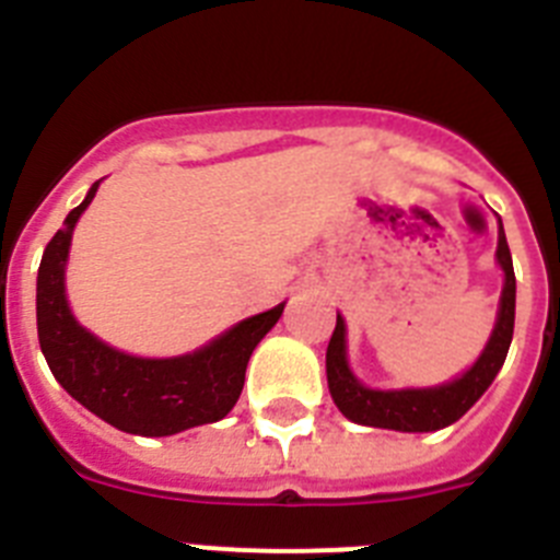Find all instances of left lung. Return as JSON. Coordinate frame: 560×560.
I'll return each mask as SVG.
<instances>
[{
    "instance_id": "1",
    "label": "left lung",
    "mask_w": 560,
    "mask_h": 560,
    "mask_svg": "<svg viewBox=\"0 0 560 560\" xmlns=\"http://www.w3.org/2000/svg\"><path fill=\"white\" fill-rule=\"evenodd\" d=\"M497 260L504 271L502 296L493 334L485 345L482 355L465 370L459 378L427 389H370L364 387L348 364V339H345V319L336 314V328L325 353L328 370V389L339 412L353 423L375 429H395V432H438L454 420L463 418L468 409L482 398L502 370L513 339V319H516V275L513 257L508 249L502 221H499Z\"/></svg>"
}]
</instances>
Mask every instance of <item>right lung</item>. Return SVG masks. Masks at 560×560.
Returning a JSON list of instances; mask_svg holds the SVG:
<instances>
[{
    "mask_svg": "<svg viewBox=\"0 0 560 560\" xmlns=\"http://www.w3.org/2000/svg\"><path fill=\"white\" fill-rule=\"evenodd\" d=\"M97 185L101 182L89 187L86 199L69 212L38 266V345L49 370L78 404L128 434L167 438L226 418L244 389L252 350L275 328L285 303L232 325L187 355L142 359L114 350L72 316L63 285L72 230L95 199Z\"/></svg>",
    "mask_w": 560,
    "mask_h": 560,
    "instance_id": "right-lung-1",
    "label": "right lung"
}]
</instances>
